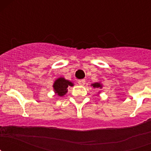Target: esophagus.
Masks as SVG:
<instances>
[{
  "mask_svg": "<svg viewBox=\"0 0 151 151\" xmlns=\"http://www.w3.org/2000/svg\"><path fill=\"white\" fill-rule=\"evenodd\" d=\"M78 85H85V79L78 80Z\"/></svg>",
  "mask_w": 151,
  "mask_h": 151,
  "instance_id": "1",
  "label": "esophagus"
}]
</instances>
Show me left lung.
Here are the masks:
<instances>
[{"label": "left lung", "mask_w": 151, "mask_h": 151, "mask_svg": "<svg viewBox=\"0 0 151 151\" xmlns=\"http://www.w3.org/2000/svg\"><path fill=\"white\" fill-rule=\"evenodd\" d=\"M91 86H92L94 88H97L98 90H99V89L103 88L102 83L100 82H94V83H92L91 85ZM101 94V91H98V93H97V94Z\"/></svg>", "instance_id": "left-lung-1"}]
</instances>
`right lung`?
I'll return each mask as SVG.
<instances>
[{
  "label": "right lung",
  "mask_w": 151,
  "mask_h": 151,
  "mask_svg": "<svg viewBox=\"0 0 151 151\" xmlns=\"http://www.w3.org/2000/svg\"><path fill=\"white\" fill-rule=\"evenodd\" d=\"M73 85L74 84L71 81L66 79L63 77H59L54 81L53 84V88H54V93L57 96L63 97L67 93L68 87L73 86Z\"/></svg>",
  "instance_id": "right-lung-1"
}]
</instances>
